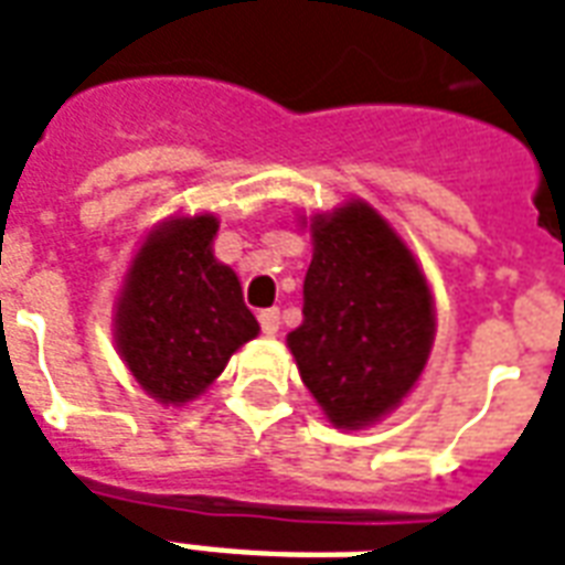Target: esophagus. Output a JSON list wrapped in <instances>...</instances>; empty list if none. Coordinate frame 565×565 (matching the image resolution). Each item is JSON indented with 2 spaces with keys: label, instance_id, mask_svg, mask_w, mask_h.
I'll return each mask as SVG.
<instances>
[{
  "label": "esophagus",
  "instance_id": "1",
  "mask_svg": "<svg viewBox=\"0 0 565 565\" xmlns=\"http://www.w3.org/2000/svg\"><path fill=\"white\" fill-rule=\"evenodd\" d=\"M259 320V330L266 332V335H275V332L281 330V311L278 308H263L257 315Z\"/></svg>",
  "mask_w": 565,
  "mask_h": 565
}]
</instances>
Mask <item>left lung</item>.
<instances>
[{
    "mask_svg": "<svg viewBox=\"0 0 565 565\" xmlns=\"http://www.w3.org/2000/svg\"><path fill=\"white\" fill-rule=\"evenodd\" d=\"M311 238L306 320L287 344L332 424L360 429L420 379L436 335L433 296L412 250L366 202L318 214Z\"/></svg>",
    "mask_w": 565,
    "mask_h": 565,
    "instance_id": "8db88e82",
    "label": "left lung"
}]
</instances>
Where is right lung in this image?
Returning a JSON list of instances; mask_svg holds the SVG:
<instances>
[{"instance_id": "add662e5", "label": "right lung", "mask_w": 565, "mask_h": 565, "mask_svg": "<svg viewBox=\"0 0 565 565\" xmlns=\"http://www.w3.org/2000/svg\"><path fill=\"white\" fill-rule=\"evenodd\" d=\"M217 217L169 221L132 259L117 299V348L160 403H186L259 332L238 278L211 254Z\"/></svg>"}]
</instances>
